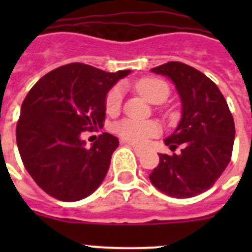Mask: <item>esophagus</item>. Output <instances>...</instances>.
Returning a JSON list of instances; mask_svg holds the SVG:
<instances>
[{
  "instance_id": "esophagus-1",
  "label": "esophagus",
  "mask_w": 252,
  "mask_h": 252,
  "mask_svg": "<svg viewBox=\"0 0 252 252\" xmlns=\"http://www.w3.org/2000/svg\"><path fill=\"white\" fill-rule=\"evenodd\" d=\"M131 148H132V150L135 151V154H136V155H139V157L142 154V150L140 148H136V146H133V145H131Z\"/></svg>"
}]
</instances>
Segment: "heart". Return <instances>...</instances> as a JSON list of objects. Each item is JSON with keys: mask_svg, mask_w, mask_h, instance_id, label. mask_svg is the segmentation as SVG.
Here are the masks:
<instances>
[{"mask_svg": "<svg viewBox=\"0 0 252 252\" xmlns=\"http://www.w3.org/2000/svg\"><path fill=\"white\" fill-rule=\"evenodd\" d=\"M135 90L151 103H161L169 95L168 83L160 78H142L135 83ZM122 98H124V93H122L121 87H112L107 93L106 101H104L106 112L110 115L119 112L122 106ZM113 131L125 141L131 142L133 145L144 146L148 144L150 139L159 136L161 130L159 125L154 121H137L132 119H125L113 125Z\"/></svg>", "mask_w": 252, "mask_h": 252, "instance_id": "heart-1", "label": "heart"}]
</instances>
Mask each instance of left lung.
<instances>
[{"instance_id":"8db88e82","label":"left lung","mask_w":252,"mask_h":252,"mask_svg":"<svg viewBox=\"0 0 252 252\" xmlns=\"http://www.w3.org/2000/svg\"><path fill=\"white\" fill-rule=\"evenodd\" d=\"M151 72L174 82L183 116L165 140L171 151L182 146L180 154H159V165L149 178L170 197H195L213 187L230 162L235 141L232 113L215 82L193 66L169 62Z\"/></svg>"}]
</instances>
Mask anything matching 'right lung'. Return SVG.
Returning <instances> with one entry per match:
<instances>
[{
    "instance_id": "add662e5",
    "label": "right lung",
    "mask_w": 252,
    "mask_h": 252,
    "mask_svg": "<svg viewBox=\"0 0 252 252\" xmlns=\"http://www.w3.org/2000/svg\"><path fill=\"white\" fill-rule=\"evenodd\" d=\"M128 73L70 63L29 91L16 125L17 148L28 173L49 195L75 202L102 183L119 139L103 132L88 149L81 133L103 127L107 92Z\"/></svg>"
}]
</instances>
